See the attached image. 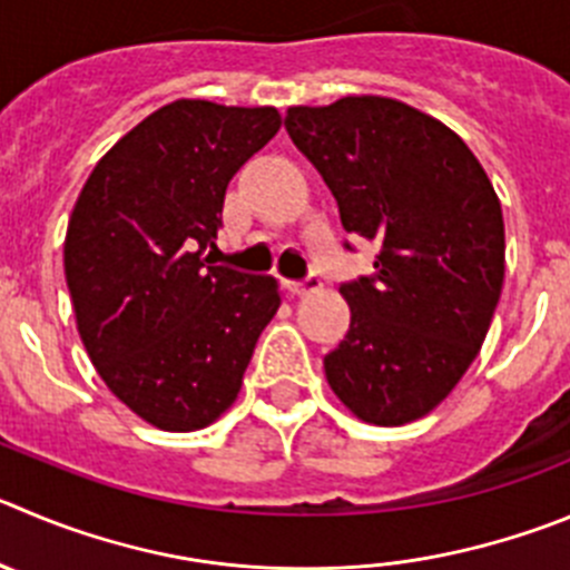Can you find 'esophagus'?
<instances>
[{"instance_id": "34e87169", "label": "esophagus", "mask_w": 570, "mask_h": 570, "mask_svg": "<svg viewBox=\"0 0 570 570\" xmlns=\"http://www.w3.org/2000/svg\"><path fill=\"white\" fill-rule=\"evenodd\" d=\"M284 289L289 292V295H309V292L321 289V278L317 275H309V278H303V281H284Z\"/></svg>"}]
</instances>
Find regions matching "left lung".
Returning <instances> with one entry per match:
<instances>
[{
  "label": "left lung",
  "instance_id": "left-lung-1",
  "mask_svg": "<svg viewBox=\"0 0 570 570\" xmlns=\"http://www.w3.org/2000/svg\"><path fill=\"white\" fill-rule=\"evenodd\" d=\"M284 124L345 230L380 242L374 275L340 286L351 326L323 360L328 385L363 422L428 416L478 357L501 301V199L466 142L402 100L289 106Z\"/></svg>",
  "mask_w": 570,
  "mask_h": 570
}]
</instances>
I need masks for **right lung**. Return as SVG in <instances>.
I'll return each mask as SVG.
<instances>
[{"label": "right lung", "instance_id": "right-lung-1", "mask_svg": "<svg viewBox=\"0 0 570 570\" xmlns=\"http://www.w3.org/2000/svg\"><path fill=\"white\" fill-rule=\"evenodd\" d=\"M281 129L275 106L174 100L104 154L63 242L78 334L142 422L202 430L242 391L281 306L273 275L213 267L227 183Z\"/></svg>", "mask_w": 570, "mask_h": 570}]
</instances>
